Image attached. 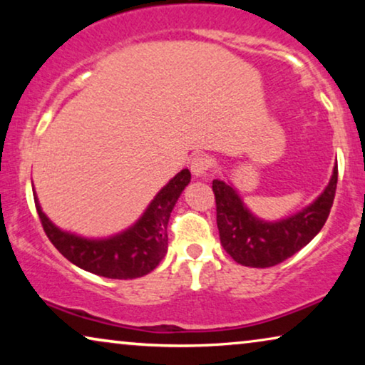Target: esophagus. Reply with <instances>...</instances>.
Here are the masks:
<instances>
[{"mask_svg":"<svg viewBox=\"0 0 365 365\" xmlns=\"http://www.w3.org/2000/svg\"><path fill=\"white\" fill-rule=\"evenodd\" d=\"M212 164V159L206 156V154H197V156L191 159V173L194 176H204V174L211 171Z\"/></svg>","mask_w":365,"mask_h":365,"instance_id":"34e87169","label":"esophagus"}]
</instances>
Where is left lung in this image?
I'll return each mask as SVG.
<instances>
[{"mask_svg": "<svg viewBox=\"0 0 365 365\" xmlns=\"http://www.w3.org/2000/svg\"><path fill=\"white\" fill-rule=\"evenodd\" d=\"M337 187V164L324 192L304 211L266 222L244 207L237 192L219 179L212 181L221 244L234 261L247 267H272L307 246L326 224Z\"/></svg>", "mask_w": 365, "mask_h": 365, "instance_id": "left-lung-1", "label": "left lung"}]
</instances>
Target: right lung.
I'll list each match as a JSON object with an SVG mask.
<instances>
[{
  "instance_id": "add662e5",
  "label": "right lung",
  "mask_w": 365,
  "mask_h": 365,
  "mask_svg": "<svg viewBox=\"0 0 365 365\" xmlns=\"http://www.w3.org/2000/svg\"><path fill=\"white\" fill-rule=\"evenodd\" d=\"M189 181L191 173L182 169L158 192L133 227L114 237L98 241L63 232L44 216L36 197L34 204L48 239L69 262L103 277L134 279L146 276L166 256L169 216Z\"/></svg>"
}]
</instances>
